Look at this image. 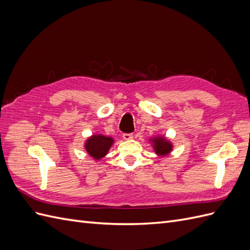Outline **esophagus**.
Here are the masks:
<instances>
[{"instance_id": "1", "label": "esophagus", "mask_w": 250, "mask_h": 250, "mask_svg": "<svg viewBox=\"0 0 250 250\" xmlns=\"http://www.w3.org/2000/svg\"><path fill=\"white\" fill-rule=\"evenodd\" d=\"M133 138V134L132 133H124L123 134V139L128 141V140H131Z\"/></svg>"}]
</instances>
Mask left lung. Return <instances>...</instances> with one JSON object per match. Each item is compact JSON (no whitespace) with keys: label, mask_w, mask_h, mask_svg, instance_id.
I'll list each match as a JSON object with an SVG mask.
<instances>
[{"label":"left lung","mask_w":250,"mask_h":250,"mask_svg":"<svg viewBox=\"0 0 250 250\" xmlns=\"http://www.w3.org/2000/svg\"><path fill=\"white\" fill-rule=\"evenodd\" d=\"M172 149V145L164 139H155L154 140V150L157 154L166 155L168 154Z\"/></svg>","instance_id":"left-lung-1"}]
</instances>
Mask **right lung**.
Here are the masks:
<instances>
[{
	"mask_svg": "<svg viewBox=\"0 0 250 250\" xmlns=\"http://www.w3.org/2000/svg\"><path fill=\"white\" fill-rule=\"evenodd\" d=\"M112 142L111 138H106L104 135H93L85 143V149L95 160H100L107 153Z\"/></svg>",
	"mask_w": 250,
	"mask_h": 250,
	"instance_id": "right-lung-1",
	"label": "right lung"
}]
</instances>
